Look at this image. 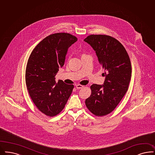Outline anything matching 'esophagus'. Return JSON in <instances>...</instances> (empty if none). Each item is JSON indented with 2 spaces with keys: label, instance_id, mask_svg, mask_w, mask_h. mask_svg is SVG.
Listing matches in <instances>:
<instances>
[{
  "label": "esophagus",
  "instance_id": "esophagus-1",
  "mask_svg": "<svg viewBox=\"0 0 155 155\" xmlns=\"http://www.w3.org/2000/svg\"><path fill=\"white\" fill-rule=\"evenodd\" d=\"M83 87V86L80 85V84H77V85H76V88L77 89H81V88H82Z\"/></svg>",
  "mask_w": 155,
  "mask_h": 155
}]
</instances>
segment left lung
I'll use <instances>...</instances> for the list:
<instances>
[{
	"instance_id": "1",
	"label": "left lung",
	"mask_w": 155,
	"mask_h": 155,
	"mask_svg": "<svg viewBox=\"0 0 155 155\" xmlns=\"http://www.w3.org/2000/svg\"><path fill=\"white\" fill-rule=\"evenodd\" d=\"M84 41L96 52L106 77L103 86H91V94L85 103L93 114L102 117L111 113L125 95L132 76L131 63L124 46L110 35H90Z\"/></svg>"
}]
</instances>
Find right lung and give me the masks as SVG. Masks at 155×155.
Segmentation results:
<instances>
[{
  "label": "right lung",
  "instance_id": "obj_1",
  "mask_svg": "<svg viewBox=\"0 0 155 155\" xmlns=\"http://www.w3.org/2000/svg\"><path fill=\"white\" fill-rule=\"evenodd\" d=\"M73 35L58 33L47 36L35 47L29 57L25 80L30 97L41 112L54 117L63 110L74 88L55 76L65 62L68 49L77 41Z\"/></svg>",
  "mask_w": 155,
  "mask_h": 155
}]
</instances>
